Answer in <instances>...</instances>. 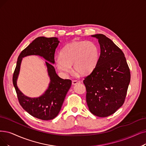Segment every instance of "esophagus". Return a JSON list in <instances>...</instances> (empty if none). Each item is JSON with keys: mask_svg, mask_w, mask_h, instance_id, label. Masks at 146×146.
Returning a JSON list of instances; mask_svg holds the SVG:
<instances>
[{"mask_svg": "<svg viewBox=\"0 0 146 146\" xmlns=\"http://www.w3.org/2000/svg\"><path fill=\"white\" fill-rule=\"evenodd\" d=\"M78 83H80V81H78V80H72V85H75V84H78Z\"/></svg>", "mask_w": 146, "mask_h": 146, "instance_id": "esophagus-1", "label": "esophagus"}]
</instances>
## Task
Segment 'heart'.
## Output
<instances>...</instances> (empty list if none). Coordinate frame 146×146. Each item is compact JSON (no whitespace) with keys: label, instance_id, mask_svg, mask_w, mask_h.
<instances>
[{"label":"heart","instance_id":"1","mask_svg":"<svg viewBox=\"0 0 146 146\" xmlns=\"http://www.w3.org/2000/svg\"><path fill=\"white\" fill-rule=\"evenodd\" d=\"M99 58V49L92 41H74L66 45L60 51L55 63L57 69L64 73L74 71L80 75H86L95 68Z\"/></svg>","mask_w":146,"mask_h":146}]
</instances>
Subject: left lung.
Returning a JSON list of instances; mask_svg holds the SVG:
<instances>
[{
  "instance_id": "1",
  "label": "left lung",
  "mask_w": 146,
  "mask_h": 146,
  "mask_svg": "<svg viewBox=\"0 0 146 146\" xmlns=\"http://www.w3.org/2000/svg\"><path fill=\"white\" fill-rule=\"evenodd\" d=\"M100 44L101 54L92 72L84 78L86 102L98 117L114 114L123 104L131 80L130 69L123 51L103 34L92 35Z\"/></svg>"
}]
</instances>
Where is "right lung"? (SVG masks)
I'll list each match as a JSON object with an SVG mask.
<instances>
[{
	"label": "right lung",
	"instance_id": "1",
	"mask_svg": "<svg viewBox=\"0 0 146 146\" xmlns=\"http://www.w3.org/2000/svg\"><path fill=\"white\" fill-rule=\"evenodd\" d=\"M59 43L58 38L55 37L40 36L33 40L21 52L13 74V82L21 106L29 114L43 120L53 119L58 115L72 84L71 80H64L58 76L53 64H51L55 62L54 53ZM31 55L41 56L48 61L46 63L50 83L48 89L38 98H29L25 96L16 85L22 57Z\"/></svg>",
	"mask_w": 146,
	"mask_h": 146
}]
</instances>
